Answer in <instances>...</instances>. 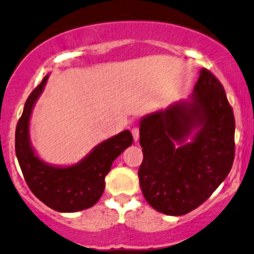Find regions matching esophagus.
Masks as SVG:
<instances>
[{"label":"esophagus","instance_id":"obj_1","mask_svg":"<svg viewBox=\"0 0 254 254\" xmlns=\"http://www.w3.org/2000/svg\"><path fill=\"white\" fill-rule=\"evenodd\" d=\"M132 134H133V139H134V141H138L139 140V128L138 127L132 128Z\"/></svg>","mask_w":254,"mask_h":254}]
</instances>
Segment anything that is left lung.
<instances>
[{
    "label": "left lung",
    "instance_id": "left-lung-1",
    "mask_svg": "<svg viewBox=\"0 0 254 254\" xmlns=\"http://www.w3.org/2000/svg\"><path fill=\"white\" fill-rule=\"evenodd\" d=\"M139 130V184L159 212L181 216L196 209L232 169L234 114L222 84L205 68L187 101L144 116Z\"/></svg>",
    "mask_w": 254,
    "mask_h": 254
}]
</instances>
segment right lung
Returning a JSON list of instances; mask_svg holds the SVG:
<instances>
[{
    "label": "right lung",
    "instance_id": "right-lung-1",
    "mask_svg": "<svg viewBox=\"0 0 254 254\" xmlns=\"http://www.w3.org/2000/svg\"><path fill=\"white\" fill-rule=\"evenodd\" d=\"M49 74L28 96L15 129V153L27 186L39 200L59 212L89 209L99 200L105 189V176L113 162L133 142L128 129L102 141L69 167L45 163L37 156L30 140V119Z\"/></svg>",
    "mask_w": 254,
    "mask_h": 254
}]
</instances>
